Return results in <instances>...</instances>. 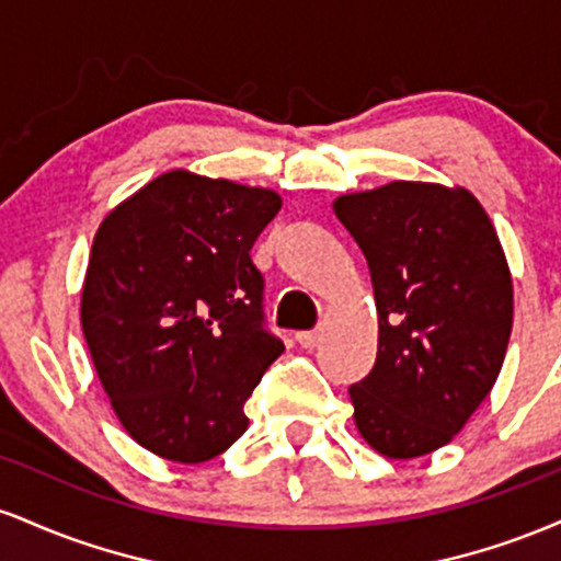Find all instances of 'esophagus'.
Returning a JSON list of instances; mask_svg holds the SVG:
<instances>
[{"mask_svg": "<svg viewBox=\"0 0 561 561\" xmlns=\"http://www.w3.org/2000/svg\"><path fill=\"white\" fill-rule=\"evenodd\" d=\"M321 337H324V330H311V332H298L295 334V340H298L300 347H308V351H313L321 343Z\"/></svg>", "mask_w": 561, "mask_h": 561, "instance_id": "34e87169", "label": "esophagus"}]
</instances>
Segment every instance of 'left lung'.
<instances>
[{
	"mask_svg": "<svg viewBox=\"0 0 561 561\" xmlns=\"http://www.w3.org/2000/svg\"><path fill=\"white\" fill-rule=\"evenodd\" d=\"M332 208L369 263L379 324L375 369L347 390L353 420L388 459L433 454L504 364L514 317L504 248L465 186L390 182Z\"/></svg>",
	"mask_w": 561,
	"mask_h": 561,
	"instance_id": "1",
	"label": "left lung"
}]
</instances>
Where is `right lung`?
I'll return each mask as SVG.
<instances>
[{
  "mask_svg": "<svg viewBox=\"0 0 561 561\" xmlns=\"http://www.w3.org/2000/svg\"><path fill=\"white\" fill-rule=\"evenodd\" d=\"M279 208L274 190L179 169L96 229L81 330L118 422L160 459L203 465L248 430L244 401L285 351L250 261Z\"/></svg>",
  "mask_w": 561,
  "mask_h": 561,
  "instance_id": "1",
  "label": "right lung"
}]
</instances>
